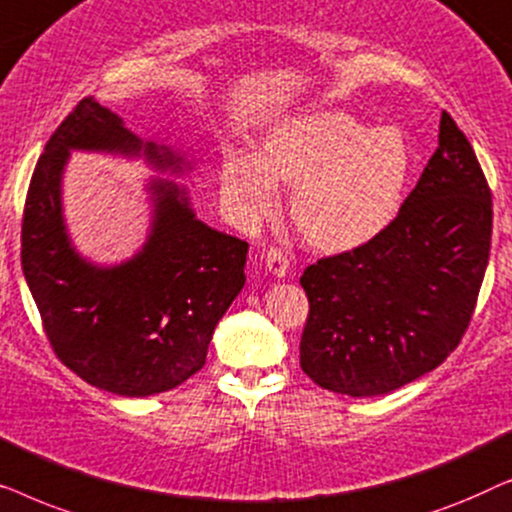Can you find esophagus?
I'll return each mask as SVG.
<instances>
[{
	"label": "esophagus",
	"mask_w": 512,
	"mask_h": 512,
	"mask_svg": "<svg viewBox=\"0 0 512 512\" xmlns=\"http://www.w3.org/2000/svg\"><path fill=\"white\" fill-rule=\"evenodd\" d=\"M263 258H265V265H268V270L272 272V275L286 277V270H289V256H286L282 249L268 247L263 251Z\"/></svg>",
	"instance_id": "1"
}]
</instances>
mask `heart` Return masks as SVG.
<instances>
[{"label":"heart","instance_id":"obj_1","mask_svg":"<svg viewBox=\"0 0 512 512\" xmlns=\"http://www.w3.org/2000/svg\"><path fill=\"white\" fill-rule=\"evenodd\" d=\"M410 174V146L394 128L368 130L340 111L284 123L261 158L233 153L221 170L237 221L254 226L277 205V184L293 186L298 233L319 249H349L387 226Z\"/></svg>","mask_w":512,"mask_h":512}]
</instances>
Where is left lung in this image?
<instances>
[{"label":"left lung","instance_id":"1","mask_svg":"<svg viewBox=\"0 0 512 512\" xmlns=\"http://www.w3.org/2000/svg\"><path fill=\"white\" fill-rule=\"evenodd\" d=\"M492 244V191L452 116L396 219L324 256L300 284V368L321 389L377 396L431 373L471 324Z\"/></svg>","mask_w":512,"mask_h":512}]
</instances>
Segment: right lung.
Listing matches in <instances>:
<instances>
[{
    "label": "right lung",
    "instance_id": "1",
    "mask_svg": "<svg viewBox=\"0 0 512 512\" xmlns=\"http://www.w3.org/2000/svg\"><path fill=\"white\" fill-rule=\"evenodd\" d=\"M69 149L137 153L121 118L83 97L37 160L27 188L20 263L55 356L83 382L118 396L163 394L198 373L219 319L244 286L249 242L195 219L184 191L158 181L156 221L132 261L100 270L69 247L60 172ZM158 167L172 153L146 144Z\"/></svg>",
    "mask_w": 512,
    "mask_h": 512
}]
</instances>
